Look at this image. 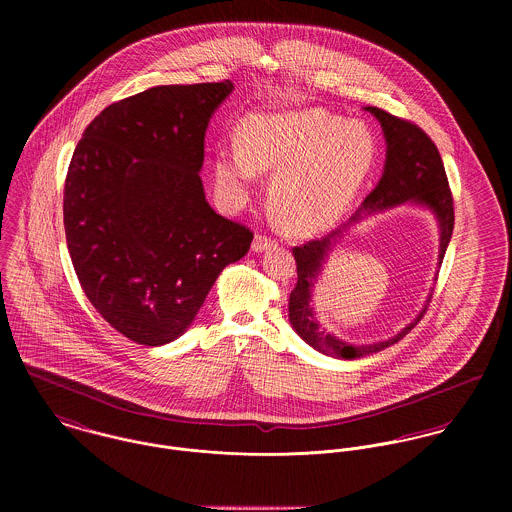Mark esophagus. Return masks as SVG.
Wrapping results in <instances>:
<instances>
[{"instance_id":"esophagus-1","label":"esophagus","mask_w":512,"mask_h":512,"mask_svg":"<svg viewBox=\"0 0 512 512\" xmlns=\"http://www.w3.org/2000/svg\"><path fill=\"white\" fill-rule=\"evenodd\" d=\"M272 246H276V242L270 240V238H266V236H262V234H256L254 240H252V250H254L256 254L266 252V250H270Z\"/></svg>"}]
</instances>
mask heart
<instances>
[{"label":"heart","instance_id":"heart-1","mask_svg":"<svg viewBox=\"0 0 512 512\" xmlns=\"http://www.w3.org/2000/svg\"><path fill=\"white\" fill-rule=\"evenodd\" d=\"M374 138L363 122L321 110L252 114L240 126V151H220L222 195L240 201L256 173H276L268 205L288 230L309 234L339 219L372 169Z\"/></svg>","mask_w":512,"mask_h":512}]
</instances>
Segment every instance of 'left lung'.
Instances as JSON below:
<instances>
[{
	"label": "left lung",
	"mask_w": 512,
	"mask_h": 512,
	"mask_svg": "<svg viewBox=\"0 0 512 512\" xmlns=\"http://www.w3.org/2000/svg\"><path fill=\"white\" fill-rule=\"evenodd\" d=\"M365 110L378 120L384 134L386 161H384L382 177L376 183V187L366 195L359 211L345 226L333 230L331 234L319 240H311L303 246L293 248V258L297 262V284L290 293V303H288L290 307L288 317H290L293 331L315 351L327 357L345 359V361L363 359L398 343L424 317L432 297L430 293L422 311L404 329H400L396 335L384 341L355 345L329 333L315 313L313 290L319 276L323 274L329 254H333V250L341 244L349 226L361 222L370 215H376L400 205L422 207L430 211L438 222V268L441 266V260L445 256V250L453 232V199H451L443 161L439 157L436 144L428 138L424 130H420L412 122L396 118L374 106H366Z\"/></svg>",
	"instance_id": "1"
}]
</instances>
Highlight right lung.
Listing matches in <instances>:
<instances>
[{"label":"right lung","mask_w":512,"mask_h":512,"mask_svg":"<svg viewBox=\"0 0 512 512\" xmlns=\"http://www.w3.org/2000/svg\"><path fill=\"white\" fill-rule=\"evenodd\" d=\"M234 84L153 86L114 102L84 130L65 181L74 272L124 337L161 347L195 321L252 232L207 203L205 134Z\"/></svg>","instance_id":"obj_1"}]
</instances>
